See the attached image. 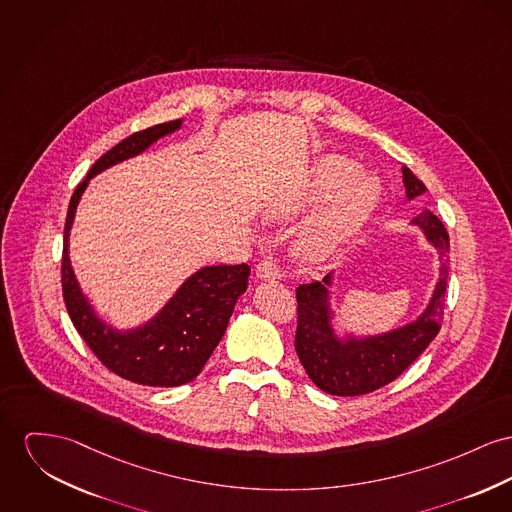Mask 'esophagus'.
I'll list each match as a JSON object with an SVG mask.
<instances>
[{
	"instance_id": "esophagus-1",
	"label": "esophagus",
	"mask_w": 512,
	"mask_h": 512,
	"mask_svg": "<svg viewBox=\"0 0 512 512\" xmlns=\"http://www.w3.org/2000/svg\"><path fill=\"white\" fill-rule=\"evenodd\" d=\"M256 275L260 279H279L281 272H279V266L273 258H266L256 266Z\"/></svg>"
}]
</instances>
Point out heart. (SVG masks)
Here are the masks:
<instances>
[{"label":"heart","mask_w":512,"mask_h":512,"mask_svg":"<svg viewBox=\"0 0 512 512\" xmlns=\"http://www.w3.org/2000/svg\"><path fill=\"white\" fill-rule=\"evenodd\" d=\"M357 172L359 165L341 155H328L316 163L308 182L310 198L316 202L336 200L301 242V254L308 262L328 260L341 242L361 227L378 202V180Z\"/></svg>","instance_id":"1"}]
</instances>
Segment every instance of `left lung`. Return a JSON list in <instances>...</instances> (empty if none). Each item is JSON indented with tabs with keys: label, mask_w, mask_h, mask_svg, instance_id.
<instances>
[{
	"label": "left lung",
	"mask_w": 512,
	"mask_h": 512,
	"mask_svg": "<svg viewBox=\"0 0 512 512\" xmlns=\"http://www.w3.org/2000/svg\"><path fill=\"white\" fill-rule=\"evenodd\" d=\"M404 184L408 198L423 194L425 184L404 167ZM417 223L427 239L441 252V281L437 283L431 305L423 316L396 332L365 341L341 343L332 336L326 310V285L310 281L297 287V332L295 351L310 380L324 392L334 396L369 394L390 384L435 340L443 326L446 277H448V233L443 221L431 211L419 213Z\"/></svg>",
	"instance_id": "left-lung-1"
}]
</instances>
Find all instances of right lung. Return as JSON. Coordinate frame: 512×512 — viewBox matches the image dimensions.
<instances>
[{
    "mask_svg": "<svg viewBox=\"0 0 512 512\" xmlns=\"http://www.w3.org/2000/svg\"><path fill=\"white\" fill-rule=\"evenodd\" d=\"M178 126L180 120L151 126L122 139L106 151L91 167L87 178L75 188L64 227L62 291L69 318L108 371L143 386H180L200 375L227 330L237 299L246 291L250 268L248 264L204 268L180 287L155 320L136 332L118 334L93 314L77 287L69 266V229L81 192L93 174L134 157Z\"/></svg>",
    "mask_w": 512,
    "mask_h": 512,
    "instance_id": "add662e5",
    "label": "right lung"
}]
</instances>
